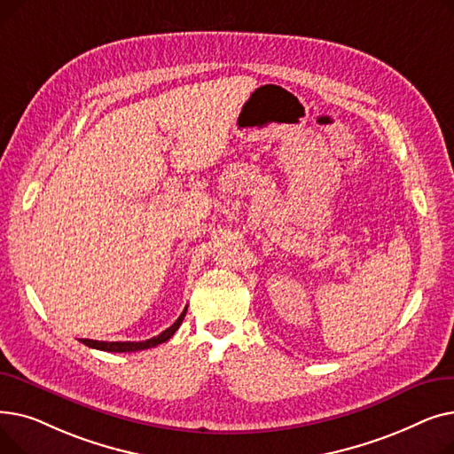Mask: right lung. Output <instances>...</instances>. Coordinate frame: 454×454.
<instances>
[{"mask_svg": "<svg viewBox=\"0 0 454 454\" xmlns=\"http://www.w3.org/2000/svg\"><path fill=\"white\" fill-rule=\"evenodd\" d=\"M185 311H187V307L184 309L182 315L178 317V320H176L171 327H167L165 331L160 333L158 337H153V339H149V340H141V342H105V340L81 339V342L86 344L88 348L101 349V351H112V353H127V351H137V349H149V348H154V346H158V344H161V342H167V340H169V339L175 335L176 329L180 327V324H182V320H184V317H185Z\"/></svg>", "mask_w": 454, "mask_h": 454, "instance_id": "add662e5", "label": "right lung"}]
</instances>
